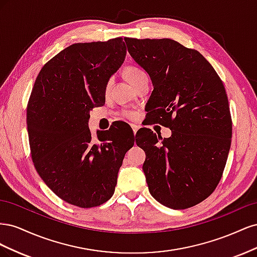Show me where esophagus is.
Segmentation results:
<instances>
[{
	"instance_id": "esophagus-1",
	"label": "esophagus",
	"mask_w": 257,
	"mask_h": 257,
	"mask_svg": "<svg viewBox=\"0 0 257 257\" xmlns=\"http://www.w3.org/2000/svg\"><path fill=\"white\" fill-rule=\"evenodd\" d=\"M132 128H133V133L136 136V133H137V131H138V126L134 125V124H132Z\"/></svg>"
}]
</instances>
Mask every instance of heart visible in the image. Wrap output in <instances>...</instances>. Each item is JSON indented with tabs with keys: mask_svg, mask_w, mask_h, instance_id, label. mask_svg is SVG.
<instances>
[{
	"mask_svg": "<svg viewBox=\"0 0 257 257\" xmlns=\"http://www.w3.org/2000/svg\"><path fill=\"white\" fill-rule=\"evenodd\" d=\"M124 76H125L126 80L132 85H133L134 88L141 81H143L145 79H148V75L144 71V69L142 67L135 66V65H130L125 69H124ZM123 115L126 116V118H130V119L134 118V113L130 111V110H124Z\"/></svg>",
	"mask_w": 257,
	"mask_h": 257,
	"instance_id": "obj_1",
	"label": "heart"
}]
</instances>
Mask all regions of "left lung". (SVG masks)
Returning a JSON list of instances; mask_svg holds the SVG:
<instances>
[{"label": "left lung", "mask_w": 257, "mask_h": 257, "mask_svg": "<svg viewBox=\"0 0 257 257\" xmlns=\"http://www.w3.org/2000/svg\"><path fill=\"white\" fill-rule=\"evenodd\" d=\"M124 41L153 83L148 113L173 133L162 138L146 127L139 133L147 139L139 144L147 151L149 192L170 209L191 208L211 195L226 165L232 125L224 84L203 54L174 40Z\"/></svg>", "instance_id": "8db88e82"}]
</instances>
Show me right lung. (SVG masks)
<instances>
[{
	"label": "right lung",
	"instance_id": "obj_1",
	"mask_svg": "<svg viewBox=\"0 0 257 257\" xmlns=\"http://www.w3.org/2000/svg\"><path fill=\"white\" fill-rule=\"evenodd\" d=\"M125 54L122 37L73 44L43 66L31 92L27 125L33 164L71 205L92 208L110 199L124 155L134 146L133 131L132 137L115 133L122 123L97 132V142L88 127L90 110L105 104L107 82Z\"/></svg>",
	"mask_w": 257,
	"mask_h": 257
}]
</instances>
